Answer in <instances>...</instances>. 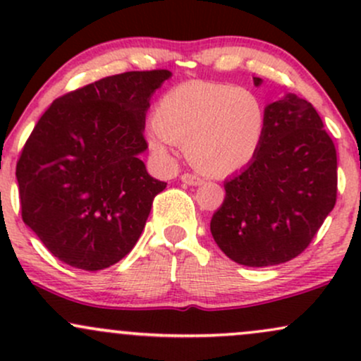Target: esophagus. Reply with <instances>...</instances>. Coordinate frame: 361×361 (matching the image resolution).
Instances as JSON below:
<instances>
[{
	"label": "esophagus",
	"instance_id": "34e87169",
	"mask_svg": "<svg viewBox=\"0 0 361 361\" xmlns=\"http://www.w3.org/2000/svg\"><path fill=\"white\" fill-rule=\"evenodd\" d=\"M181 181H183V183H186V185H192V186H195V185H202V178L200 176H197V175H192V173H185V175H181Z\"/></svg>",
	"mask_w": 361,
	"mask_h": 361
}]
</instances>
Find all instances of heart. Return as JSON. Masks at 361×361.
I'll list each match as a JSON object with an SVG mask.
<instances>
[{
    "label": "heart",
    "mask_w": 361,
    "mask_h": 361,
    "mask_svg": "<svg viewBox=\"0 0 361 361\" xmlns=\"http://www.w3.org/2000/svg\"><path fill=\"white\" fill-rule=\"evenodd\" d=\"M149 144L166 156L185 144L193 168L226 176L250 164L263 142L267 109L255 91L214 81H188L168 90L152 111Z\"/></svg>",
    "instance_id": "heart-1"
}]
</instances>
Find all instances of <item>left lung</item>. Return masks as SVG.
<instances>
[{"instance_id":"8db88e82","label":"left lung","mask_w":361,"mask_h":361,"mask_svg":"<svg viewBox=\"0 0 361 361\" xmlns=\"http://www.w3.org/2000/svg\"><path fill=\"white\" fill-rule=\"evenodd\" d=\"M224 188L210 233L226 256L244 267H273L299 256L338 193L336 147L316 109L292 93L270 103L259 151Z\"/></svg>"}]
</instances>
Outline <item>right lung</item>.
<instances>
[{
	"instance_id": "1",
	"label": "right lung",
	"mask_w": 361,
	"mask_h": 361,
	"mask_svg": "<svg viewBox=\"0 0 361 361\" xmlns=\"http://www.w3.org/2000/svg\"><path fill=\"white\" fill-rule=\"evenodd\" d=\"M171 73L128 71L62 94L16 163L23 222L56 258L97 271L132 251L166 188L139 159L146 111Z\"/></svg>"
}]
</instances>
